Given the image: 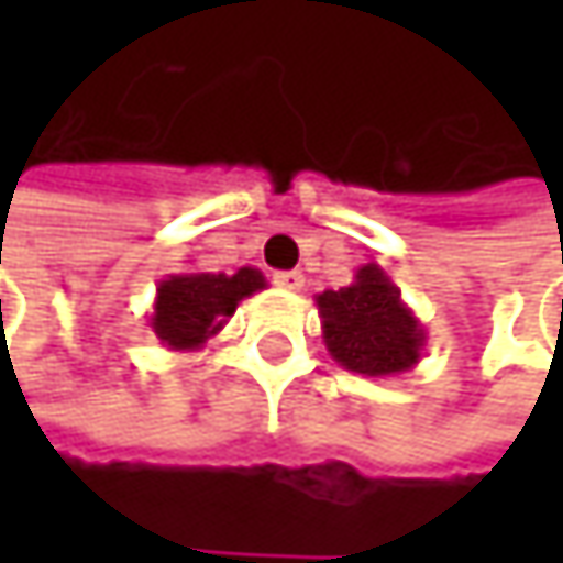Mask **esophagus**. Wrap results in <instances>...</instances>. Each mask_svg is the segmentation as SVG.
<instances>
[{"mask_svg": "<svg viewBox=\"0 0 563 563\" xmlns=\"http://www.w3.org/2000/svg\"><path fill=\"white\" fill-rule=\"evenodd\" d=\"M274 283L283 286V289H292V292H296V289L306 286V277H302L299 271H280V274H274Z\"/></svg>", "mask_w": 563, "mask_h": 563, "instance_id": "esophagus-1", "label": "esophagus"}]
</instances>
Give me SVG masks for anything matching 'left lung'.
Wrapping results in <instances>:
<instances>
[{
	"instance_id": "8db88e82",
	"label": "left lung",
	"mask_w": 563,
	"mask_h": 563,
	"mask_svg": "<svg viewBox=\"0 0 563 563\" xmlns=\"http://www.w3.org/2000/svg\"><path fill=\"white\" fill-rule=\"evenodd\" d=\"M316 306L325 349L345 372L391 378L423 358L427 332L378 264L358 267L342 289L319 292Z\"/></svg>"
}]
</instances>
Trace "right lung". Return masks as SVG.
<instances>
[{"label":"right lung","mask_w":563,"mask_h":563,"mask_svg":"<svg viewBox=\"0 0 563 563\" xmlns=\"http://www.w3.org/2000/svg\"><path fill=\"white\" fill-rule=\"evenodd\" d=\"M267 280L254 267L238 274H172L156 286L150 325L169 352H198L234 316L238 302L264 289Z\"/></svg>","instance_id":"obj_1"}]
</instances>
